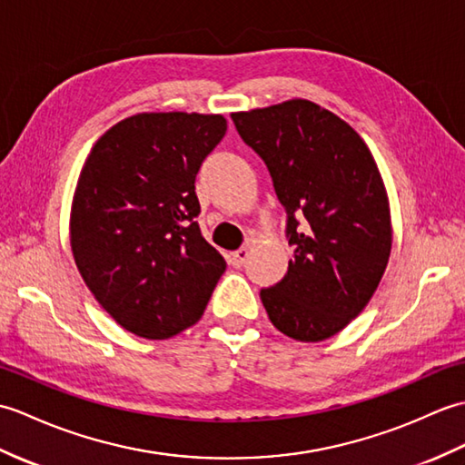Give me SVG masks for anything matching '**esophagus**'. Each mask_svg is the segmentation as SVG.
<instances>
[{"instance_id":"34e87169","label":"esophagus","mask_w":465,"mask_h":465,"mask_svg":"<svg viewBox=\"0 0 465 465\" xmlns=\"http://www.w3.org/2000/svg\"><path fill=\"white\" fill-rule=\"evenodd\" d=\"M249 256H251V249H249V246H242V249L234 251L231 254V264L236 266V268H241L246 262V259H249Z\"/></svg>"}]
</instances>
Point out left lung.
Listing matches in <instances>:
<instances>
[{
    "label": "left lung",
    "instance_id": "obj_1",
    "mask_svg": "<svg viewBox=\"0 0 465 465\" xmlns=\"http://www.w3.org/2000/svg\"><path fill=\"white\" fill-rule=\"evenodd\" d=\"M231 117L266 163L294 249L282 281L261 291L266 314L298 342H322L364 311L388 266L391 221L378 164L346 121L308 99Z\"/></svg>",
    "mask_w": 465,
    "mask_h": 465
}]
</instances>
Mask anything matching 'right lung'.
I'll list each match as a JSON object with an SVG mask.
<instances>
[{"label": "right lung", "instance_id": "right-lung-1", "mask_svg": "<svg viewBox=\"0 0 465 465\" xmlns=\"http://www.w3.org/2000/svg\"><path fill=\"white\" fill-rule=\"evenodd\" d=\"M223 115L137 113L103 133L81 169L69 239L81 276L129 332L164 340L197 324L226 262L203 239L194 179Z\"/></svg>", "mask_w": 465, "mask_h": 465}]
</instances>
